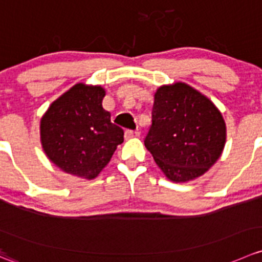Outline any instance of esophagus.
Masks as SVG:
<instances>
[{"label":"esophagus","instance_id":"esophagus-1","mask_svg":"<svg viewBox=\"0 0 262 262\" xmlns=\"http://www.w3.org/2000/svg\"><path fill=\"white\" fill-rule=\"evenodd\" d=\"M139 136V132L138 130H130V129H126L125 130V138H134V137H138Z\"/></svg>","mask_w":262,"mask_h":262}]
</instances>
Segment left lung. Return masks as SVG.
Wrapping results in <instances>:
<instances>
[{"mask_svg":"<svg viewBox=\"0 0 262 262\" xmlns=\"http://www.w3.org/2000/svg\"><path fill=\"white\" fill-rule=\"evenodd\" d=\"M227 129L216 106L185 83L155 93L152 124L144 146L172 182L204 175L222 155Z\"/></svg>","mask_w":262,"mask_h":262,"instance_id":"8db88e82","label":"left lung"}]
</instances>
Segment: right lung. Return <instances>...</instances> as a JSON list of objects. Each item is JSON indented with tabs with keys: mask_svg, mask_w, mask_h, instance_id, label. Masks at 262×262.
Segmentation results:
<instances>
[{
	"mask_svg": "<svg viewBox=\"0 0 262 262\" xmlns=\"http://www.w3.org/2000/svg\"><path fill=\"white\" fill-rule=\"evenodd\" d=\"M105 90L75 84L55 101L40 120L48 159L62 171L93 179L108 164L124 130L103 110Z\"/></svg>",
	"mask_w": 262,
	"mask_h": 262,
	"instance_id": "obj_1",
	"label": "right lung"
}]
</instances>
